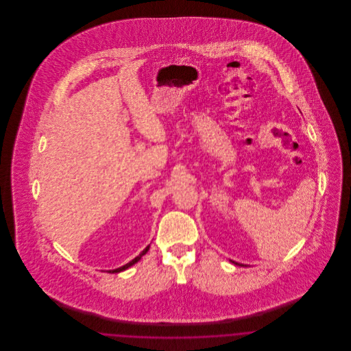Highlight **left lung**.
Here are the masks:
<instances>
[{"mask_svg":"<svg viewBox=\"0 0 351 351\" xmlns=\"http://www.w3.org/2000/svg\"><path fill=\"white\" fill-rule=\"evenodd\" d=\"M235 263V262H234ZM235 265H239V263H235ZM239 266H243V265H239Z\"/></svg>","mask_w":351,"mask_h":351,"instance_id":"left-lung-1","label":"left lung"}]
</instances>
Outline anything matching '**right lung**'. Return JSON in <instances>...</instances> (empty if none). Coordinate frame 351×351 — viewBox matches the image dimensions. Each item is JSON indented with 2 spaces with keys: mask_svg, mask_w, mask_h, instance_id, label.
<instances>
[{
  "mask_svg": "<svg viewBox=\"0 0 351 351\" xmlns=\"http://www.w3.org/2000/svg\"><path fill=\"white\" fill-rule=\"evenodd\" d=\"M149 249H150V245H149V246H147L145 250L142 251V252H141V254H139L136 258H134L132 262H129L128 265H125V266H122V267L116 268V269H110L109 272H110V274H116V272H121V271H123V269H126V268H129L130 266H133L134 263H136V262H138V261H139V259H141V258H142V256H143V255H145V254L149 251Z\"/></svg>",
  "mask_w": 351,
  "mask_h": 351,
  "instance_id": "right-lung-1",
  "label": "right lung"
}]
</instances>
